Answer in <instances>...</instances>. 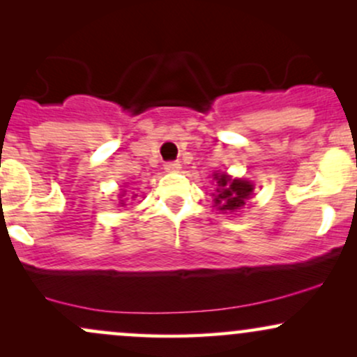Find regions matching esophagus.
I'll return each instance as SVG.
<instances>
[{
  "instance_id": "obj_1",
  "label": "esophagus",
  "mask_w": 357,
  "mask_h": 357,
  "mask_svg": "<svg viewBox=\"0 0 357 357\" xmlns=\"http://www.w3.org/2000/svg\"><path fill=\"white\" fill-rule=\"evenodd\" d=\"M179 167H181V165H179L178 161H167V162H165V169L169 171V173H174V171H178Z\"/></svg>"
}]
</instances>
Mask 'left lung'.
<instances>
[{"label":"left lung","instance_id":"obj_1","mask_svg":"<svg viewBox=\"0 0 357 357\" xmlns=\"http://www.w3.org/2000/svg\"><path fill=\"white\" fill-rule=\"evenodd\" d=\"M218 179V192L215 196V206H218L221 211H235L243 206L245 202L252 195L253 186L248 181L241 179H230L227 174H215Z\"/></svg>","mask_w":357,"mask_h":357}]
</instances>
